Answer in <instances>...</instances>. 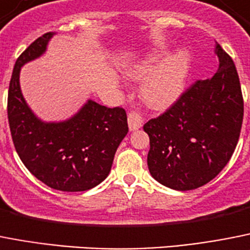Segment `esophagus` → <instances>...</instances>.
Returning a JSON list of instances; mask_svg holds the SVG:
<instances>
[{
  "mask_svg": "<svg viewBox=\"0 0 250 250\" xmlns=\"http://www.w3.org/2000/svg\"><path fill=\"white\" fill-rule=\"evenodd\" d=\"M128 127L129 131H137L142 127V117L136 112H132L128 114Z\"/></svg>",
  "mask_w": 250,
  "mask_h": 250,
  "instance_id": "34e87169",
  "label": "esophagus"
}]
</instances>
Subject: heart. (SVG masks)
<instances>
[{
    "label": "heart",
    "instance_id": "1",
    "mask_svg": "<svg viewBox=\"0 0 250 250\" xmlns=\"http://www.w3.org/2000/svg\"><path fill=\"white\" fill-rule=\"evenodd\" d=\"M165 55L164 47H155L123 68V75L128 80H142L140 98L156 110L170 107L181 97L190 75L191 55L188 50L181 47Z\"/></svg>",
    "mask_w": 250,
    "mask_h": 250
}]
</instances>
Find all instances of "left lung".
<instances>
[{"label":"left lung","mask_w":250,"mask_h":250,"mask_svg":"<svg viewBox=\"0 0 250 250\" xmlns=\"http://www.w3.org/2000/svg\"><path fill=\"white\" fill-rule=\"evenodd\" d=\"M215 54L214 77L197 80L170 109L143 125L149 137V173L166 188L188 191L211 181L239 140L244 113L239 77L218 42Z\"/></svg>","instance_id":"1"}]
</instances>
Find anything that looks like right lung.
Instances as JSON below:
<instances>
[{
    "label": "right lung",
    "instance_id": "add662e5",
    "mask_svg": "<svg viewBox=\"0 0 250 250\" xmlns=\"http://www.w3.org/2000/svg\"><path fill=\"white\" fill-rule=\"evenodd\" d=\"M55 32H47L16 60L7 114L15 148L26 168L49 188L78 192L99 185L110 172L119 143L128 133L123 108H108L88 99L74 116L59 122L39 118L21 92L23 65L46 53Z\"/></svg>",
    "mask_w": 250,
    "mask_h": 250
}]
</instances>
